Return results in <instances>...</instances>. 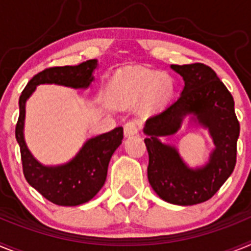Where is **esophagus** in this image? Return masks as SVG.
<instances>
[{"label":"esophagus","instance_id":"obj_1","mask_svg":"<svg viewBox=\"0 0 251 251\" xmlns=\"http://www.w3.org/2000/svg\"><path fill=\"white\" fill-rule=\"evenodd\" d=\"M138 133V123L136 121H129L124 126V136L130 137Z\"/></svg>","mask_w":251,"mask_h":251}]
</instances>
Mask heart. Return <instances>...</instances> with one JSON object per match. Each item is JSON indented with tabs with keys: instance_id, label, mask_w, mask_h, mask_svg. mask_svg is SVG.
Masks as SVG:
<instances>
[{
	"instance_id": "obj_1",
	"label": "heart",
	"mask_w": 251,
	"mask_h": 251,
	"mask_svg": "<svg viewBox=\"0 0 251 251\" xmlns=\"http://www.w3.org/2000/svg\"><path fill=\"white\" fill-rule=\"evenodd\" d=\"M114 85L130 101H142L150 109H159L171 97V84L161 73L150 70L121 73L115 76Z\"/></svg>"
}]
</instances>
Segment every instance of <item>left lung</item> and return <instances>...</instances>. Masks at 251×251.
Listing matches in <instances>:
<instances>
[{"label":"left lung","mask_w":251,"mask_h":251,"mask_svg":"<svg viewBox=\"0 0 251 251\" xmlns=\"http://www.w3.org/2000/svg\"><path fill=\"white\" fill-rule=\"evenodd\" d=\"M171 69L182 76L185 86L175 103L145 124L148 181L166 202L196 205L211 199L232 174L240 124L232 95L210 66L196 63ZM185 118L190 126L207 129L214 142L209 161L200 168H190L174 146L159 139L174 134Z\"/></svg>","instance_id":"obj_1"}]
</instances>
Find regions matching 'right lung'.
<instances>
[{"label": "right lung", "instance_id": "obj_1", "mask_svg": "<svg viewBox=\"0 0 251 251\" xmlns=\"http://www.w3.org/2000/svg\"><path fill=\"white\" fill-rule=\"evenodd\" d=\"M98 60H88L75 66L45 69L27 83L20 97V115L16 124V141L21 151L24 175L35 190L59 206H77L90 201L100 191L106 178L113 153L122 145L123 128L86 139L72 159L63 165L48 166L37 161L28 150L24 134L26 101L37 85L55 84L73 89H88L94 81Z\"/></svg>", "mask_w": 251, "mask_h": 251}]
</instances>
